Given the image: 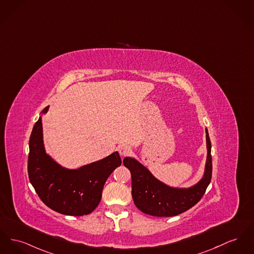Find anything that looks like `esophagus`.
<instances>
[{
	"instance_id": "esophagus-1",
	"label": "esophagus",
	"mask_w": 254,
	"mask_h": 254,
	"mask_svg": "<svg viewBox=\"0 0 254 254\" xmlns=\"http://www.w3.org/2000/svg\"><path fill=\"white\" fill-rule=\"evenodd\" d=\"M118 151H119V153L122 156H126V155H128L130 153L131 149L127 145H122V146H120Z\"/></svg>"
}]
</instances>
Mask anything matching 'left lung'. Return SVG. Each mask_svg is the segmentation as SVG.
<instances>
[{"label":"left lung","instance_id":"8db88e82","mask_svg":"<svg viewBox=\"0 0 254 254\" xmlns=\"http://www.w3.org/2000/svg\"><path fill=\"white\" fill-rule=\"evenodd\" d=\"M206 131L207 160L203 178L188 189L172 188L155 179L149 170L134 158L126 157L123 162L131 174L132 198L136 207L143 213L156 217L179 215L196 204L205 193L212 178L211 142Z\"/></svg>","mask_w":254,"mask_h":254}]
</instances>
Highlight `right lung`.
Here are the masks:
<instances>
[{
	"mask_svg": "<svg viewBox=\"0 0 254 254\" xmlns=\"http://www.w3.org/2000/svg\"><path fill=\"white\" fill-rule=\"evenodd\" d=\"M48 108H44L43 113ZM121 164L119 153L115 151L77 170L62 168L46 154L41 117L32 128L28 160L29 179L40 199L60 214L83 216L93 212L101 201L106 179Z\"/></svg>",
	"mask_w": 254,
	"mask_h": 254,
	"instance_id": "add662e5",
	"label": "right lung"
}]
</instances>
